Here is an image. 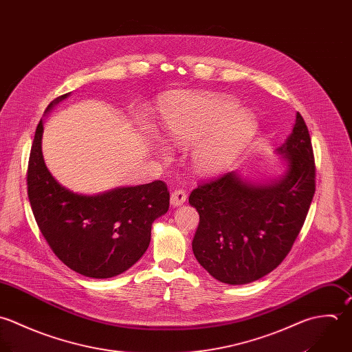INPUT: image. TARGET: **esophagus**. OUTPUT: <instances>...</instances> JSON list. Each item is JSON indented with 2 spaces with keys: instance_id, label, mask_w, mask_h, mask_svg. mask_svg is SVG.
Here are the masks:
<instances>
[{
  "instance_id": "obj_1",
  "label": "esophagus",
  "mask_w": 352,
  "mask_h": 352,
  "mask_svg": "<svg viewBox=\"0 0 352 352\" xmlns=\"http://www.w3.org/2000/svg\"><path fill=\"white\" fill-rule=\"evenodd\" d=\"M186 199H187V194L184 190H175L170 194V205L172 206H180L186 202Z\"/></svg>"
}]
</instances>
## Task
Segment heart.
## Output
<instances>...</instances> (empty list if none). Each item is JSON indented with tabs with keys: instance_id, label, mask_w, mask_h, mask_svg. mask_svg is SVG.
Listing matches in <instances>:
<instances>
[{
	"instance_id": "b5f03b06",
	"label": "heart",
	"mask_w": 352,
	"mask_h": 352,
	"mask_svg": "<svg viewBox=\"0 0 352 352\" xmlns=\"http://www.w3.org/2000/svg\"><path fill=\"white\" fill-rule=\"evenodd\" d=\"M169 142L191 147L208 138L195 153V166L204 173L227 168L256 131L255 118L239 109V104L224 96H182L164 108Z\"/></svg>"
}]
</instances>
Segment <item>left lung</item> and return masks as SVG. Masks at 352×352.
Listing matches in <instances>:
<instances>
[{
    "label": "left lung",
    "instance_id": "left-lung-1",
    "mask_svg": "<svg viewBox=\"0 0 352 352\" xmlns=\"http://www.w3.org/2000/svg\"><path fill=\"white\" fill-rule=\"evenodd\" d=\"M277 151L285 154L288 169L274 184L256 186L228 172L190 194L188 202L199 213L194 255L221 283L248 284L274 270L305 224L316 192V164L299 112Z\"/></svg>",
    "mask_w": 352,
    "mask_h": 352
}]
</instances>
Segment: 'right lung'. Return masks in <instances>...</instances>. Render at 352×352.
I'll list each match as a JSON object with an SVG mask.
<instances>
[{"label":"right lung","mask_w":352,"mask_h":352,"mask_svg":"<svg viewBox=\"0 0 352 352\" xmlns=\"http://www.w3.org/2000/svg\"><path fill=\"white\" fill-rule=\"evenodd\" d=\"M68 96L57 97L46 112ZM42 132L41 120L27 168V194L39 231L57 258L79 274L109 278L125 272L147 250L153 221L169 209L166 184L155 180L94 197L74 194L47 170Z\"/></svg>","instance_id":"add662e5"}]
</instances>
